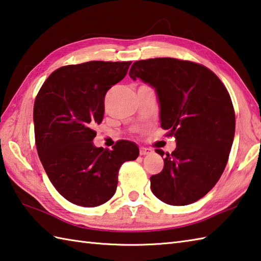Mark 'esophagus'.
I'll return each instance as SVG.
<instances>
[{
    "instance_id": "34e87169",
    "label": "esophagus",
    "mask_w": 261,
    "mask_h": 261,
    "mask_svg": "<svg viewBox=\"0 0 261 261\" xmlns=\"http://www.w3.org/2000/svg\"><path fill=\"white\" fill-rule=\"evenodd\" d=\"M153 151L151 148H147V147H141L140 148V154L141 155H147V154H151Z\"/></svg>"
}]
</instances>
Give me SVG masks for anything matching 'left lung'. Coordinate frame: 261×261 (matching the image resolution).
Listing matches in <instances>:
<instances>
[{
	"mask_svg": "<svg viewBox=\"0 0 261 261\" xmlns=\"http://www.w3.org/2000/svg\"><path fill=\"white\" fill-rule=\"evenodd\" d=\"M129 76L155 89L161 127L177 142L162 171L150 178L152 193L169 205L195 203L219 181L228 160L236 132L230 94L208 68L177 58L137 61Z\"/></svg>",
	"mask_w": 261,
	"mask_h": 261,
	"instance_id": "left-lung-1",
	"label": "left lung"
}]
</instances>
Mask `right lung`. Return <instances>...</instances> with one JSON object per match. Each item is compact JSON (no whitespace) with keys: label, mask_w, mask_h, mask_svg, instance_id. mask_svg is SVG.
Returning <instances> with one entry per match:
<instances>
[{"label":"right lung","mask_w":261,"mask_h":261,"mask_svg":"<svg viewBox=\"0 0 261 261\" xmlns=\"http://www.w3.org/2000/svg\"><path fill=\"white\" fill-rule=\"evenodd\" d=\"M132 62L92 61L53 72L34 106L35 140L42 167L64 198L95 207L113 197L118 170L135 160L138 147L119 141L113 150L93 144V129L103 119L105 97L121 81Z\"/></svg>","instance_id":"add662e5"}]
</instances>
